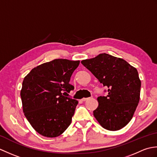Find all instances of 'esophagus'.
I'll list each match as a JSON object with an SVG mask.
<instances>
[{"label": "esophagus", "mask_w": 157, "mask_h": 157, "mask_svg": "<svg viewBox=\"0 0 157 157\" xmlns=\"http://www.w3.org/2000/svg\"><path fill=\"white\" fill-rule=\"evenodd\" d=\"M89 98H83L82 100L83 101H87V100L89 99Z\"/></svg>", "instance_id": "1"}]
</instances>
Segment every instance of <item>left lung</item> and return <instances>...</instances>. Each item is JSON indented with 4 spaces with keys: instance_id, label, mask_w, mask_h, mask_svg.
I'll return each instance as SVG.
<instances>
[{
    "instance_id": "8db88e82",
    "label": "left lung",
    "mask_w": 157,
    "mask_h": 157,
    "mask_svg": "<svg viewBox=\"0 0 157 157\" xmlns=\"http://www.w3.org/2000/svg\"><path fill=\"white\" fill-rule=\"evenodd\" d=\"M82 64L107 87V95L98 97L93 111L102 128L116 131L131 121L140 101L141 82L138 72L123 59L106 53L83 60Z\"/></svg>"
}]
</instances>
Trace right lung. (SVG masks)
<instances>
[{
	"label": "right lung",
	"mask_w": 157,
	"mask_h": 157,
	"mask_svg": "<svg viewBox=\"0 0 157 157\" xmlns=\"http://www.w3.org/2000/svg\"><path fill=\"white\" fill-rule=\"evenodd\" d=\"M79 61L54 59L32 69L23 81L21 98L25 117L36 132L48 138L62 134L71 124L78 101L66 96Z\"/></svg>",
	"instance_id": "right-lung-1"
}]
</instances>
